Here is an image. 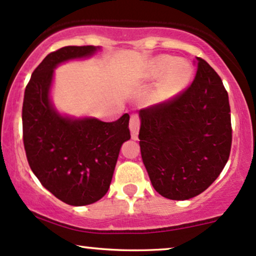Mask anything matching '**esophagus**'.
I'll use <instances>...</instances> for the list:
<instances>
[{
    "label": "esophagus",
    "mask_w": 256,
    "mask_h": 256,
    "mask_svg": "<svg viewBox=\"0 0 256 256\" xmlns=\"http://www.w3.org/2000/svg\"><path fill=\"white\" fill-rule=\"evenodd\" d=\"M140 116L137 114H132L130 118V131L132 140H137L138 138V131H140Z\"/></svg>",
    "instance_id": "obj_1"
}]
</instances>
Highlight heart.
<instances>
[{
    "label": "heart",
    "instance_id": "heart-1",
    "mask_svg": "<svg viewBox=\"0 0 256 256\" xmlns=\"http://www.w3.org/2000/svg\"><path fill=\"white\" fill-rule=\"evenodd\" d=\"M148 74L152 78H158L165 74L158 95L161 98H170L189 84L192 77V68L188 61L176 60L168 55H161L149 64Z\"/></svg>",
    "mask_w": 256,
    "mask_h": 256
}]
</instances>
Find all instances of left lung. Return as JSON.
I'll use <instances>...</instances> for the list:
<instances>
[{"label": "left lung", "instance_id": "8db88e82", "mask_svg": "<svg viewBox=\"0 0 256 256\" xmlns=\"http://www.w3.org/2000/svg\"><path fill=\"white\" fill-rule=\"evenodd\" d=\"M195 79L174 98L140 110V154L154 189L189 200L219 177L230 156L228 91L207 61L196 58Z\"/></svg>", "mask_w": 256, "mask_h": 256}]
</instances>
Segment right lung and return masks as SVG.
Here are the masks:
<instances>
[{
    "mask_svg": "<svg viewBox=\"0 0 256 256\" xmlns=\"http://www.w3.org/2000/svg\"><path fill=\"white\" fill-rule=\"evenodd\" d=\"M98 48L68 46L46 55L26 85L22 140L32 172L55 198L71 206L98 201L107 194L120 148L130 140L125 113L116 122L73 119L58 113L49 98L54 68Z\"/></svg>",
    "mask_w": 256,
    "mask_h": 256,
    "instance_id": "obj_1",
    "label": "right lung"
}]
</instances>
